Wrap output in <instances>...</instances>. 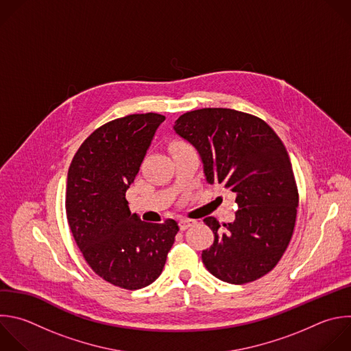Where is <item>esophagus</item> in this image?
Here are the masks:
<instances>
[{
  "instance_id": "esophagus-1",
  "label": "esophagus",
  "mask_w": 351,
  "mask_h": 351,
  "mask_svg": "<svg viewBox=\"0 0 351 351\" xmlns=\"http://www.w3.org/2000/svg\"><path fill=\"white\" fill-rule=\"evenodd\" d=\"M195 221L193 220V219H180L179 220V227H180V230H186V228H189L190 226H193Z\"/></svg>"
}]
</instances>
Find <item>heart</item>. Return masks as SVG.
<instances>
[{
	"label": "heart",
	"mask_w": 351,
	"mask_h": 351,
	"mask_svg": "<svg viewBox=\"0 0 351 351\" xmlns=\"http://www.w3.org/2000/svg\"><path fill=\"white\" fill-rule=\"evenodd\" d=\"M176 145H178V143H176Z\"/></svg>",
	"instance_id": "heart-1"
}]
</instances>
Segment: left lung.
Instances as JSON below:
<instances>
[{"mask_svg": "<svg viewBox=\"0 0 351 351\" xmlns=\"http://www.w3.org/2000/svg\"><path fill=\"white\" fill-rule=\"evenodd\" d=\"M173 130L198 152L206 182L223 183L239 205L231 223L204 219L215 240L202 251V263L228 284L263 277L291 241L299 204L284 143L263 120L231 108L184 112Z\"/></svg>", "mask_w": 351, "mask_h": 351, "instance_id": "8db88e82", "label": "left lung"}]
</instances>
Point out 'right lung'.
<instances>
[{
  "label": "right lung",
  "mask_w": 351,
  "mask_h": 351,
  "mask_svg": "<svg viewBox=\"0 0 351 351\" xmlns=\"http://www.w3.org/2000/svg\"><path fill=\"white\" fill-rule=\"evenodd\" d=\"M164 120L146 112L101 125L81 145L67 173L66 213L80 251L99 277L125 289L160 277L179 231L173 219L143 221L125 198Z\"/></svg>",
  "instance_id": "right-lung-1"
}]
</instances>
